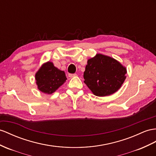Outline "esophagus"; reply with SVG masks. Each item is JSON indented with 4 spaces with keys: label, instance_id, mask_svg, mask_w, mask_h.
I'll use <instances>...</instances> for the list:
<instances>
[{
    "label": "esophagus",
    "instance_id": "34e87169",
    "mask_svg": "<svg viewBox=\"0 0 156 156\" xmlns=\"http://www.w3.org/2000/svg\"><path fill=\"white\" fill-rule=\"evenodd\" d=\"M77 76L76 74H69V76L70 77V78L75 77V76Z\"/></svg>",
    "mask_w": 156,
    "mask_h": 156
}]
</instances>
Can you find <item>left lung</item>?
Here are the masks:
<instances>
[{"instance_id": "1", "label": "left lung", "mask_w": 156, "mask_h": 156, "mask_svg": "<svg viewBox=\"0 0 156 156\" xmlns=\"http://www.w3.org/2000/svg\"><path fill=\"white\" fill-rule=\"evenodd\" d=\"M126 69L116 60L98 54L87 61L83 73L84 82L94 95L107 96L121 87Z\"/></svg>"}]
</instances>
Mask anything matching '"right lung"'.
I'll use <instances>...</instances> for the list:
<instances>
[{"label":"right lung","instance_id":"right-lung-1","mask_svg":"<svg viewBox=\"0 0 156 156\" xmlns=\"http://www.w3.org/2000/svg\"><path fill=\"white\" fill-rule=\"evenodd\" d=\"M35 80L38 89L43 93L50 94L65 82L66 77L65 72L55 67L53 62H48L40 68L35 74Z\"/></svg>","mask_w":156,"mask_h":156}]
</instances>
